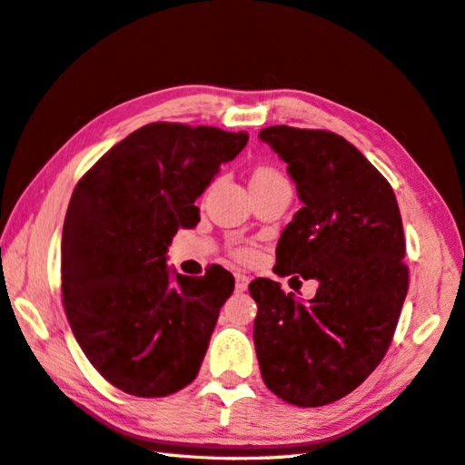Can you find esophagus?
<instances>
[{
	"label": "esophagus",
	"mask_w": 465,
	"mask_h": 465,
	"mask_svg": "<svg viewBox=\"0 0 465 465\" xmlns=\"http://www.w3.org/2000/svg\"><path fill=\"white\" fill-rule=\"evenodd\" d=\"M247 285H250V279H247L245 275H235V291H237V293H243Z\"/></svg>",
	"instance_id": "34e87169"
}]
</instances>
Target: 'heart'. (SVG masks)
<instances>
[{
    "label": "heart",
    "mask_w": 465,
    "mask_h": 465,
    "mask_svg": "<svg viewBox=\"0 0 465 465\" xmlns=\"http://www.w3.org/2000/svg\"><path fill=\"white\" fill-rule=\"evenodd\" d=\"M279 180H285L279 172L272 166H257L253 170L252 174V180H250V186L252 188H262V186H269V183H275ZM237 259H242V262H247V259H252L253 252L250 250V247H237V250L233 252Z\"/></svg>",
    "instance_id": "1"
}]
</instances>
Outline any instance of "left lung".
<instances>
[{
  "label": "left lung",
  "mask_w": 465,
  "mask_h": 465,
  "mask_svg": "<svg viewBox=\"0 0 465 465\" xmlns=\"http://www.w3.org/2000/svg\"><path fill=\"white\" fill-rule=\"evenodd\" d=\"M259 138L287 162L303 202L279 237L275 273L319 282L309 303L272 279L250 283L259 369L285 402L325 406L361 386L392 342L408 291L401 210L342 136L282 124Z\"/></svg>",
  "instance_id": "1"
}]
</instances>
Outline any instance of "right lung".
I'll list each match as a JSON object with an SVG mask.
<instances>
[{"instance_id": "add662e5", "label": "right lung", "mask_w": 465, "mask_h": 465, "mask_svg": "<svg viewBox=\"0 0 465 465\" xmlns=\"http://www.w3.org/2000/svg\"><path fill=\"white\" fill-rule=\"evenodd\" d=\"M247 133L150 123L114 144L73 190L63 223V307L79 347L123 392L160 398L200 371L233 275L170 272L166 252Z\"/></svg>"}]
</instances>
